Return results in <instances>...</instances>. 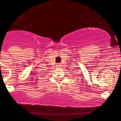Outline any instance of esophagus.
<instances>
[{"mask_svg": "<svg viewBox=\"0 0 121 121\" xmlns=\"http://www.w3.org/2000/svg\"><path fill=\"white\" fill-rule=\"evenodd\" d=\"M61 66H62V65H61L60 63H58L57 64V65H56V67L57 68H60Z\"/></svg>", "mask_w": 121, "mask_h": 121, "instance_id": "obj_1", "label": "esophagus"}]
</instances>
